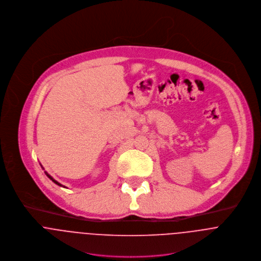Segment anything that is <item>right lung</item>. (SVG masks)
<instances>
[{"mask_svg":"<svg viewBox=\"0 0 261 261\" xmlns=\"http://www.w3.org/2000/svg\"><path fill=\"white\" fill-rule=\"evenodd\" d=\"M41 167H42V169L44 170V167H43L42 165H41ZM45 174L47 175V177H48V178H50V179H51V180H52V181H53V182H54L55 184H57V185H58V186H60V187H64V188H67L66 186H64V185H62L61 183H59L58 181H57V180H55V179H54V178H53V177H52V176H51L50 174H48V172H46V171H45Z\"/></svg>","mask_w":261,"mask_h":261,"instance_id":"right-lung-1","label":"right lung"}]
</instances>
